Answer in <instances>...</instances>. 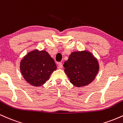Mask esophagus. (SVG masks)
<instances>
[{
    "instance_id": "obj_1",
    "label": "esophagus",
    "mask_w": 123,
    "mask_h": 123,
    "mask_svg": "<svg viewBox=\"0 0 123 123\" xmlns=\"http://www.w3.org/2000/svg\"><path fill=\"white\" fill-rule=\"evenodd\" d=\"M62 63L61 62H59L58 63V68H62Z\"/></svg>"
}]
</instances>
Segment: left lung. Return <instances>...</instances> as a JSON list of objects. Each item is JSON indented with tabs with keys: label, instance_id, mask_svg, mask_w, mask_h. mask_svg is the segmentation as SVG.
I'll use <instances>...</instances> for the list:
<instances>
[{
	"label": "left lung",
	"instance_id": "1",
	"mask_svg": "<svg viewBox=\"0 0 123 123\" xmlns=\"http://www.w3.org/2000/svg\"><path fill=\"white\" fill-rule=\"evenodd\" d=\"M63 67L70 82L77 87H84L92 82L99 69L98 60L88 50L72 52Z\"/></svg>",
	"mask_w": 123,
	"mask_h": 123
}]
</instances>
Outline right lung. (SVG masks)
Returning <instances> with one entry per match:
<instances>
[{"label":"right lung","mask_w":123,"mask_h":123,"mask_svg":"<svg viewBox=\"0 0 123 123\" xmlns=\"http://www.w3.org/2000/svg\"><path fill=\"white\" fill-rule=\"evenodd\" d=\"M19 68L26 82L35 87H40L57 69V65L48 52L35 49L21 60Z\"/></svg>","instance_id":"add662e5"}]
</instances>
